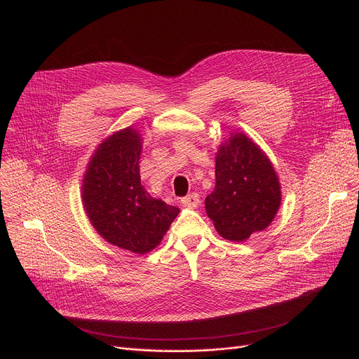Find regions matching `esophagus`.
I'll use <instances>...</instances> for the list:
<instances>
[{"mask_svg":"<svg viewBox=\"0 0 359 359\" xmlns=\"http://www.w3.org/2000/svg\"><path fill=\"white\" fill-rule=\"evenodd\" d=\"M200 203H201L200 201V196L196 194V192H191V194H188L187 197H184L181 200V204L184 207H188V208H196V207L200 205Z\"/></svg>","mask_w":359,"mask_h":359,"instance_id":"obj_1","label":"esophagus"}]
</instances>
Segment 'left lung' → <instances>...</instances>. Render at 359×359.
<instances>
[{"instance_id":"8db88e82","label":"left lung","mask_w":359,"mask_h":359,"mask_svg":"<svg viewBox=\"0 0 359 359\" xmlns=\"http://www.w3.org/2000/svg\"><path fill=\"white\" fill-rule=\"evenodd\" d=\"M282 203L279 177L264 151L243 132H231L215 154V187L205 198L217 233L244 241L270 226Z\"/></svg>"}]
</instances>
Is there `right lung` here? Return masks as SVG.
<instances>
[{
    "label": "right lung",
    "instance_id": "add662e5",
    "mask_svg": "<svg viewBox=\"0 0 359 359\" xmlns=\"http://www.w3.org/2000/svg\"><path fill=\"white\" fill-rule=\"evenodd\" d=\"M142 144L133 126L114 132L95 149L81 181V201L93 229L136 255L152 252L180 212L141 184Z\"/></svg>",
    "mask_w": 359,
    "mask_h": 359
}]
</instances>
